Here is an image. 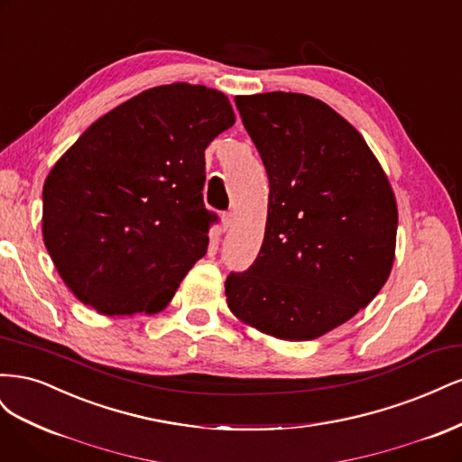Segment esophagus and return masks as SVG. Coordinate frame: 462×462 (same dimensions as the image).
Segmentation results:
<instances>
[{
    "label": "esophagus",
    "instance_id": "1",
    "mask_svg": "<svg viewBox=\"0 0 462 462\" xmlns=\"http://www.w3.org/2000/svg\"><path fill=\"white\" fill-rule=\"evenodd\" d=\"M231 226H233V214L226 212L221 216V227H223V231H227Z\"/></svg>",
    "mask_w": 462,
    "mask_h": 462
}]
</instances>
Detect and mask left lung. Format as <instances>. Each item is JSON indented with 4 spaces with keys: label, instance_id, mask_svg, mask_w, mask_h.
Listing matches in <instances>:
<instances>
[{
    "label": "left lung",
    "instance_id": "1",
    "mask_svg": "<svg viewBox=\"0 0 462 462\" xmlns=\"http://www.w3.org/2000/svg\"><path fill=\"white\" fill-rule=\"evenodd\" d=\"M270 179L254 263L231 273L226 297L245 324L310 341L351 319L393 268L397 202L362 134L312 96H236Z\"/></svg>",
    "mask_w": 462,
    "mask_h": 462
}]
</instances>
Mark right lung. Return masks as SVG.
Instances as JSON below:
<instances>
[{
	"mask_svg": "<svg viewBox=\"0 0 462 462\" xmlns=\"http://www.w3.org/2000/svg\"><path fill=\"white\" fill-rule=\"evenodd\" d=\"M227 96L173 82L94 121L42 190L44 245L73 295L106 316L156 314L208 250L204 150L233 127Z\"/></svg>",
	"mask_w": 462,
	"mask_h": 462,
	"instance_id": "obj_1",
	"label": "right lung"
}]
</instances>
